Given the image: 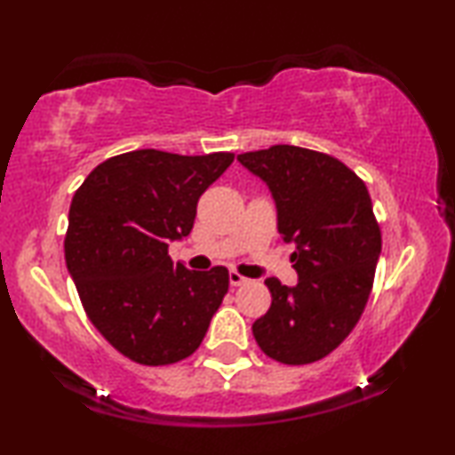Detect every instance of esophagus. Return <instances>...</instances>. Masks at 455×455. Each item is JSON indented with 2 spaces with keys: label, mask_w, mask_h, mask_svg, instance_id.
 Here are the masks:
<instances>
[{
  "label": "esophagus",
  "mask_w": 455,
  "mask_h": 455,
  "mask_svg": "<svg viewBox=\"0 0 455 455\" xmlns=\"http://www.w3.org/2000/svg\"><path fill=\"white\" fill-rule=\"evenodd\" d=\"M248 279L246 277H242L238 271H229V283L232 285H242V283H246Z\"/></svg>",
  "instance_id": "esophagus-1"
}]
</instances>
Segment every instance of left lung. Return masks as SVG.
<instances>
[{"label":"left lung","mask_w":455,"mask_h":455,"mask_svg":"<svg viewBox=\"0 0 455 455\" xmlns=\"http://www.w3.org/2000/svg\"><path fill=\"white\" fill-rule=\"evenodd\" d=\"M238 161L267 184L277 232L296 246L298 283L265 279L271 307L252 335L277 363H315L350 335L369 300L381 254L369 190L341 161L310 148L275 145Z\"/></svg>","instance_id":"obj_1"}]
</instances>
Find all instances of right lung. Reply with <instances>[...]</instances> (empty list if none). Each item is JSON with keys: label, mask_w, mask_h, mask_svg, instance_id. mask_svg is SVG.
I'll list each match as a JSON object with an SVG mask.
<instances>
[{"label": "right lung", "mask_w": 455, "mask_h": 455, "mask_svg": "<svg viewBox=\"0 0 455 455\" xmlns=\"http://www.w3.org/2000/svg\"><path fill=\"white\" fill-rule=\"evenodd\" d=\"M232 153L186 157L140 148L97 165L72 198L66 265L99 333L134 363L184 360L228 294L226 267L190 271L167 254Z\"/></svg>", "instance_id": "obj_1"}]
</instances>
